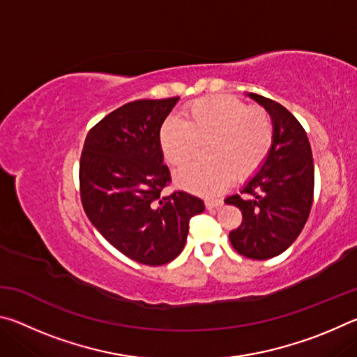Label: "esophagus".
I'll return each mask as SVG.
<instances>
[{
    "instance_id": "34e87169",
    "label": "esophagus",
    "mask_w": 357,
    "mask_h": 357,
    "mask_svg": "<svg viewBox=\"0 0 357 357\" xmlns=\"http://www.w3.org/2000/svg\"><path fill=\"white\" fill-rule=\"evenodd\" d=\"M204 206H206V209H217L219 206H222V200H206L204 202Z\"/></svg>"
}]
</instances>
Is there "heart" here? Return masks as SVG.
<instances>
[{"label": "heart", "instance_id": "1", "mask_svg": "<svg viewBox=\"0 0 357 357\" xmlns=\"http://www.w3.org/2000/svg\"><path fill=\"white\" fill-rule=\"evenodd\" d=\"M165 160L183 167L206 148L208 164L189 165L176 173L185 190L213 197L236 181L252 178L268 159L275 126L263 108L249 107L228 96L198 99L184 110V121L168 119L160 129Z\"/></svg>", "mask_w": 357, "mask_h": 357}]
</instances>
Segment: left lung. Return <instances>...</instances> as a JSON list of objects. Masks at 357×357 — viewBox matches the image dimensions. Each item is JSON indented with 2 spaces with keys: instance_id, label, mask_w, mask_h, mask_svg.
I'll return each mask as SVG.
<instances>
[{
  "instance_id": "1",
  "label": "left lung",
  "mask_w": 357,
  "mask_h": 357,
  "mask_svg": "<svg viewBox=\"0 0 357 357\" xmlns=\"http://www.w3.org/2000/svg\"><path fill=\"white\" fill-rule=\"evenodd\" d=\"M273 116L275 138L255 176L225 203L239 208L243 222L229 231V243L243 257L268 259L280 255L304 228L313 204L315 168L304 128L285 107L250 94Z\"/></svg>"
}]
</instances>
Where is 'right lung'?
I'll use <instances>...</instances> for the list:
<instances>
[{
    "label": "right lung",
    "mask_w": 357,
    "mask_h": 357,
    "mask_svg": "<svg viewBox=\"0 0 357 357\" xmlns=\"http://www.w3.org/2000/svg\"><path fill=\"white\" fill-rule=\"evenodd\" d=\"M179 98L138 99L89 129L80 157L84 213L114 249L148 266L170 263L184 249L189 222L204 211L183 190L162 197L172 176L160 128Z\"/></svg>",
    "instance_id": "obj_1"
}]
</instances>
